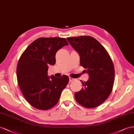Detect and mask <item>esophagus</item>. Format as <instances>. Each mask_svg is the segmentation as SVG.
I'll use <instances>...</instances> for the list:
<instances>
[{
  "label": "esophagus",
  "mask_w": 134,
  "mask_h": 134,
  "mask_svg": "<svg viewBox=\"0 0 134 134\" xmlns=\"http://www.w3.org/2000/svg\"><path fill=\"white\" fill-rule=\"evenodd\" d=\"M74 80H75V79L72 78V77H69V81H70V82H72V81H73Z\"/></svg>",
  "instance_id": "1"
}]
</instances>
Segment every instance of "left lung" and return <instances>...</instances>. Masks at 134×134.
<instances>
[{
    "label": "left lung",
    "mask_w": 134,
    "mask_h": 134,
    "mask_svg": "<svg viewBox=\"0 0 134 134\" xmlns=\"http://www.w3.org/2000/svg\"><path fill=\"white\" fill-rule=\"evenodd\" d=\"M68 42L80 56V65L86 69L89 79L81 81L83 87L75 93L76 101L88 108L102 104L111 93L114 80V68L109 55L93 37H68Z\"/></svg>",
    "instance_id": "left-lung-1"
}]
</instances>
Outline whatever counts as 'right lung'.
I'll list each match as a JSON object with an SVG mask.
<instances>
[{"mask_svg": "<svg viewBox=\"0 0 134 134\" xmlns=\"http://www.w3.org/2000/svg\"><path fill=\"white\" fill-rule=\"evenodd\" d=\"M68 44L64 38H40L20 57L16 69L18 82L24 97L34 108L47 110L59 101L69 78L67 75L48 76V66L55 64L57 52Z\"/></svg>", "mask_w": 134, "mask_h": 134, "instance_id": "1", "label": "right lung"}]
</instances>
